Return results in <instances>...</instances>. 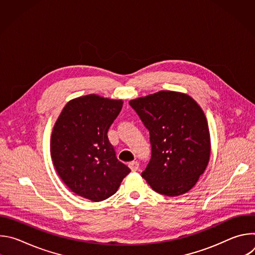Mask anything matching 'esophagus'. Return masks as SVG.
Returning <instances> with one entry per match:
<instances>
[{"label":"esophagus","instance_id":"obj_1","mask_svg":"<svg viewBox=\"0 0 255 255\" xmlns=\"http://www.w3.org/2000/svg\"><path fill=\"white\" fill-rule=\"evenodd\" d=\"M128 165H129V167H130V169L132 171H136L138 169V167H139V163L137 161H131Z\"/></svg>","mask_w":255,"mask_h":255}]
</instances>
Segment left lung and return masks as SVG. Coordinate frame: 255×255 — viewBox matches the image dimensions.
<instances>
[{
  "instance_id": "obj_1",
  "label": "left lung",
  "mask_w": 255,
  "mask_h": 255,
  "mask_svg": "<svg viewBox=\"0 0 255 255\" xmlns=\"http://www.w3.org/2000/svg\"><path fill=\"white\" fill-rule=\"evenodd\" d=\"M149 131L150 160L141 176L158 194L189 192L204 173L211 144L201 107L185 94L161 91L129 102Z\"/></svg>"
}]
</instances>
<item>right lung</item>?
<instances>
[{
  "label": "right lung",
  "instance_id": "obj_1",
  "mask_svg": "<svg viewBox=\"0 0 255 255\" xmlns=\"http://www.w3.org/2000/svg\"><path fill=\"white\" fill-rule=\"evenodd\" d=\"M122 106L97 95L81 97L65 105L53 127L50 153L58 175L72 192L94 202L114 195L131 171L107 135Z\"/></svg>",
  "mask_w": 255,
  "mask_h": 255
}]
</instances>
